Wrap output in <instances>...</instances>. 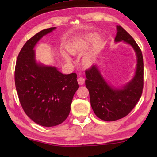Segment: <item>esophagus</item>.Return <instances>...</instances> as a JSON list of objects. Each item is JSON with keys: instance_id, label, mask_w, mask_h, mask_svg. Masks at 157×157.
<instances>
[{"instance_id": "esophagus-1", "label": "esophagus", "mask_w": 157, "mask_h": 157, "mask_svg": "<svg viewBox=\"0 0 157 157\" xmlns=\"http://www.w3.org/2000/svg\"><path fill=\"white\" fill-rule=\"evenodd\" d=\"M84 82H85V79L83 78H82V77H79V78L78 79V82L79 85H83L84 84Z\"/></svg>"}]
</instances>
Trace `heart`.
Instances as JSON below:
<instances>
[{
	"label": "heart",
	"instance_id": "b5f03b06",
	"mask_svg": "<svg viewBox=\"0 0 157 157\" xmlns=\"http://www.w3.org/2000/svg\"><path fill=\"white\" fill-rule=\"evenodd\" d=\"M95 39V36L93 35H89L85 37L84 39H82L80 41L73 42L68 45L67 46V50L68 52H70L72 54H75L79 50H85L87 48L89 44L94 41ZM94 55H95V50H93L92 52L88 53V54L85 55V57L83 58V63L84 66H89L91 64L94 60ZM65 57H68L66 55Z\"/></svg>",
	"mask_w": 157,
	"mask_h": 157
}]
</instances>
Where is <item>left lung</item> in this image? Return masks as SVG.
<instances>
[{
    "label": "left lung",
    "instance_id": "1",
    "mask_svg": "<svg viewBox=\"0 0 157 157\" xmlns=\"http://www.w3.org/2000/svg\"><path fill=\"white\" fill-rule=\"evenodd\" d=\"M116 42L124 41L134 48L136 55V70L134 78L121 88L109 84L96 65L85 71V84L88 89L91 107L101 120L114 121L128 115L141 97L143 88V59L142 52L132 36L117 25Z\"/></svg>",
    "mask_w": 157,
    "mask_h": 157
}]
</instances>
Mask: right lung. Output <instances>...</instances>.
<instances>
[{
  "instance_id": "obj_1",
  "label": "right lung",
  "mask_w": 157,
  "mask_h": 157,
  "mask_svg": "<svg viewBox=\"0 0 157 157\" xmlns=\"http://www.w3.org/2000/svg\"><path fill=\"white\" fill-rule=\"evenodd\" d=\"M55 28L45 29L28 40L18 55L15 67V86L21 107L31 120L44 127L58 125L67 118L79 88L76 73L66 75L56 67L36 61L34 46Z\"/></svg>"
}]
</instances>
